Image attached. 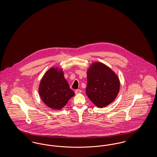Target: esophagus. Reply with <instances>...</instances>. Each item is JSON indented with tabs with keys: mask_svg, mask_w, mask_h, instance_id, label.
Masks as SVG:
<instances>
[{
	"mask_svg": "<svg viewBox=\"0 0 157 157\" xmlns=\"http://www.w3.org/2000/svg\"><path fill=\"white\" fill-rule=\"evenodd\" d=\"M82 92V90H75V92L76 94H81Z\"/></svg>",
	"mask_w": 157,
	"mask_h": 157,
	"instance_id": "esophagus-1",
	"label": "esophagus"
}]
</instances>
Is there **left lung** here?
<instances>
[{
    "label": "left lung",
    "mask_w": 157,
    "mask_h": 157,
    "mask_svg": "<svg viewBox=\"0 0 157 157\" xmlns=\"http://www.w3.org/2000/svg\"><path fill=\"white\" fill-rule=\"evenodd\" d=\"M120 88L119 78L110 67L99 62L90 65L87 70L86 93L94 104L99 108L110 104Z\"/></svg>",
    "instance_id": "8db88e82"
}]
</instances>
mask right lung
<instances>
[{"mask_svg":"<svg viewBox=\"0 0 157 157\" xmlns=\"http://www.w3.org/2000/svg\"><path fill=\"white\" fill-rule=\"evenodd\" d=\"M39 94L43 102L53 109H61L68 101L75 95L64 78L61 68H50L42 78Z\"/></svg>","mask_w":157,"mask_h":157,"instance_id":"add662e5","label":"right lung"}]
</instances>
